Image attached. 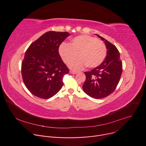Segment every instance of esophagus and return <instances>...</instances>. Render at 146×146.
Here are the masks:
<instances>
[{"label":"esophagus","instance_id":"esophagus-1","mask_svg":"<svg viewBox=\"0 0 146 146\" xmlns=\"http://www.w3.org/2000/svg\"><path fill=\"white\" fill-rule=\"evenodd\" d=\"M70 73L72 74H76L78 73V72L75 71H70Z\"/></svg>","mask_w":146,"mask_h":146}]
</instances>
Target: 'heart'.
<instances>
[{
    "mask_svg": "<svg viewBox=\"0 0 146 146\" xmlns=\"http://www.w3.org/2000/svg\"><path fill=\"white\" fill-rule=\"evenodd\" d=\"M59 54L63 61L74 70H80L87 66L94 68L99 66L107 55V48L104 42L90 35H80L73 38L69 44L63 43L59 48Z\"/></svg>",
    "mask_w": 146,
    "mask_h": 146,
    "instance_id": "b5f03b06",
    "label": "heart"
}]
</instances>
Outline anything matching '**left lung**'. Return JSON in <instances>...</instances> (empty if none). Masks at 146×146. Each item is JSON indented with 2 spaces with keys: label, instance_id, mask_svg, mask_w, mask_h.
I'll return each mask as SVG.
<instances>
[{
  "label": "left lung",
  "instance_id": "8db88e82",
  "mask_svg": "<svg viewBox=\"0 0 146 146\" xmlns=\"http://www.w3.org/2000/svg\"><path fill=\"white\" fill-rule=\"evenodd\" d=\"M96 35L104 42L107 55L99 66L84 72L86 80L82 89L90 97L100 99L110 95L115 90L121 78L123 64L117 48L104 38Z\"/></svg>",
  "mask_w": 146,
  "mask_h": 146
}]
</instances>
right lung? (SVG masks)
Segmentation results:
<instances>
[{
	"instance_id": "add662e5",
	"label": "right lung",
	"mask_w": 146,
	"mask_h": 146,
	"mask_svg": "<svg viewBox=\"0 0 146 146\" xmlns=\"http://www.w3.org/2000/svg\"><path fill=\"white\" fill-rule=\"evenodd\" d=\"M71 35L49 31L31 44L22 62L23 82L33 96L50 98L61 89L63 76L69 70L59 55L61 43Z\"/></svg>"
}]
</instances>
